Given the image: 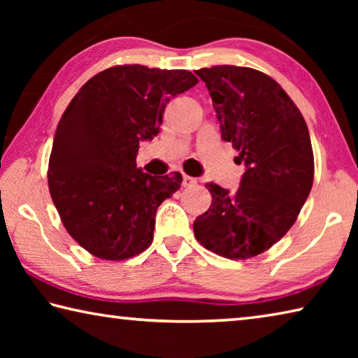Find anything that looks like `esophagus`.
I'll return each instance as SVG.
<instances>
[{"instance_id":"34e87169","label":"esophagus","mask_w":358,"mask_h":358,"mask_svg":"<svg viewBox=\"0 0 358 358\" xmlns=\"http://www.w3.org/2000/svg\"><path fill=\"white\" fill-rule=\"evenodd\" d=\"M197 185V180L189 177V175H183V186L185 187H191V186H196Z\"/></svg>"}]
</instances>
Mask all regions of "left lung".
Masks as SVG:
<instances>
[{"label": "left lung", "instance_id": "8db88e82", "mask_svg": "<svg viewBox=\"0 0 358 358\" xmlns=\"http://www.w3.org/2000/svg\"><path fill=\"white\" fill-rule=\"evenodd\" d=\"M196 74L207 85L222 141L240 151L246 171L235 192L205 185L213 201L194 221V235L222 257L250 259L286 235L310 196V132L299 107L264 72L213 66Z\"/></svg>", "mask_w": 358, "mask_h": 358}]
</instances>
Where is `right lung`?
Instances as JSON below:
<instances>
[{"label":"right lung","mask_w":358,"mask_h":358,"mask_svg":"<svg viewBox=\"0 0 358 358\" xmlns=\"http://www.w3.org/2000/svg\"><path fill=\"white\" fill-rule=\"evenodd\" d=\"M197 82L189 71L113 66L90 78L64 110L48 189L66 230L90 254L124 260L151 245L156 210L183 178L137 169L138 142L157 136L169 101Z\"/></svg>","instance_id":"right-lung-1"}]
</instances>
